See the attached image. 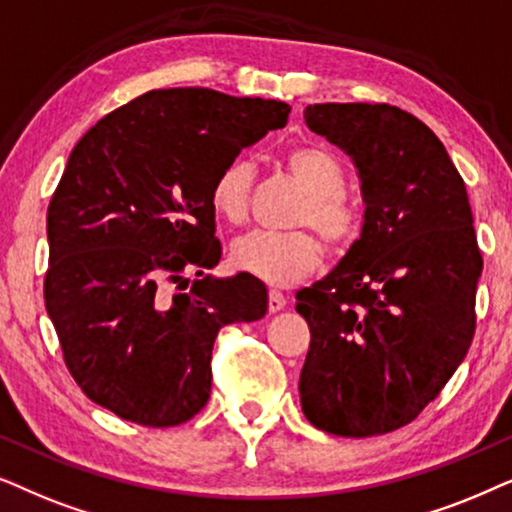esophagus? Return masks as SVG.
<instances>
[{
  "label": "esophagus",
  "instance_id": "esophagus-1",
  "mask_svg": "<svg viewBox=\"0 0 512 512\" xmlns=\"http://www.w3.org/2000/svg\"><path fill=\"white\" fill-rule=\"evenodd\" d=\"M281 309H285V295L278 290H269V311L276 313Z\"/></svg>",
  "mask_w": 512,
  "mask_h": 512
}]
</instances>
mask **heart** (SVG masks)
<instances>
[{"instance_id":"b5f03b06","label":"heart","mask_w":512,"mask_h":512,"mask_svg":"<svg viewBox=\"0 0 512 512\" xmlns=\"http://www.w3.org/2000/svg\"><path fill=\"white\" fill-rule=\"evenodd\" d=\"M285 168L306 192L295 227L313 229L332 255L356 248L365 231V208L346 194V168L339 156L323 145H297L285 152ZM255 168L245 159H231L210 182V210L227 224H243L250 215ZM290 234H248L231 245L229 260L236 269L269 285L302 281L323 262V245L311 231Z\"/></svg>"}]
</instances>
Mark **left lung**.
Masks as SVG:
<instances>
[{
  "label": "left lung",
  "instance_id": "left-lung-1",
  "mask_svg": "<svg viewBox=\"0 0 512 512\" xmlns=\"http://www.w3.org/2000/svg\"><path fill=\"white\" fill-rule=\"evenodd\" d=\"M304 119L356 161L365 231L297 292L311 332L302 410L332 435L391 433L438 398L473 342L482 252L468 192L438 135L405 109L325 102Z\"/></svg>",
  "mask_w": 512,
  "mask_h": 512
}]
</instances>
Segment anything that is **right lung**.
Wrapping results in <instances>:
<instances>
[{"mask_svg":"<svg viewBox=\"0 0 512 512\" xmlns=\"http://www.w3.org/2000/svg\"><path fill=\"white\" fill-rule=\"evenodd\" d=\"M288 114L278 100L156 88L72 149L46 213L44 299L67 370L95 405L168 428L208 403L217 332L267 313L250 274L188 283L222 257L210 182Z\"/></svg>","mask_w":512,"mask_h":512,"instance_id":"add662e5","label":"right lung"}]
</instances>
